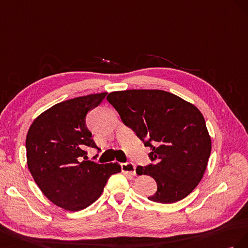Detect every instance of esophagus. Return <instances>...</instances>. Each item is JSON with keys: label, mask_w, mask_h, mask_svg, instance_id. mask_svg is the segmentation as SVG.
Instances as JSON below:
<instances>
[{"label": "esophagus", "mask_w": 248, "mask_h": 248, "mask_svg": "<svg viewBox=\"0 0 248 248\" xmlns=\"http://www.w3.org/2000/svg\"><path fill=\"white\" fill-rule=\"evenodd\" d=\"M136 166L133 163H122V171L130 175H135Z\"/></svg>", "instance_id": "34e87169"}]
</instances>
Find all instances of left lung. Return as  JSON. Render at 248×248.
I'll return each mask as SVG.
<instances>
[{"label": "left lung", "instance_id": "1", "mask_svg": "<svg viewBox=\"0 0 248 248\" xmlns=\"http://www.w3.org/2000/svg\"><path fill=\"white\" fill-rule=\"evenodd\" d=\"M115 108L145 146L154 164L138 166V175H150L158 190L148 200L172 203L199 185L208 166L211 137L202 112L193 104L164 90L130 89L109 93Z\"/></svg>", "mask_w": 248, "mask_h": 248}]
</instances>
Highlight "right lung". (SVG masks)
<instances>
[{
	"label": "right lung",
	"mask_w": 248,
	"mask_h": 248,
	"mask_svg": "<svg viewBox=\"0 0 248 248\" xmlns=\"http://www.w3.org/2000/svg\"><path fill=\"white\" fill-rule=\"evenodd\" d=\"M107 93L79 96L54 105L31 124L26 138L27 165L48 201L66 211H80L101 196L118 163L83 160L87 146L96 147L85 124L87 112Z\"/></svg>",
	"instance_id": "obj_1"
}]
</instances>
